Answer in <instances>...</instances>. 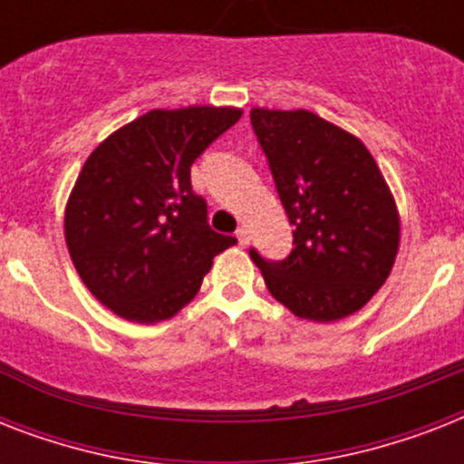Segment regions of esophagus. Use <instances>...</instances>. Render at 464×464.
I'll return each instance as SVG.
<instances>
[{
	"instance_id": "34e87169",
	"label": "esophagus",
	"mask_w": 464,
	"mask_h": 464,
	"mask_svg": "<svg viewBox=\"0 0 464 464\" xmlns=\"http://www.w3.org/2000/svg\"><path fill=\"white\" fill-rule=\"evenodd\" d=\"M236 238H238L240 246H246V243H247V228H246V226H240L238 231H236Z\"/></svg>"
}]
</instances>
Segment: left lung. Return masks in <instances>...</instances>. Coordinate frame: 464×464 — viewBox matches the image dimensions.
<instances>
[{"label":"left lung","mask_w":464,"mask_h":464,"mask_svg":"<svg viewBox=\"0 0 464 464\" xmlns=\"http://www.w3.org/2000/svg\"><path fill=\"white\" fill-rule=\"evenodd\" d=\"M250 122L294 250L267 262L250 250L269 294L296 317L334 323L375 296L400 247V211L363 141L310 111L253 108Z\"/></svg>","instance_id":"8db88e82"}]
</instances>
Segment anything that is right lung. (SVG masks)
I'll list each match as a JSON object with an SVG mask.
<instances>
[{
    "label": "right lung",
    "mask_w": 464,
    "mask_h": 464,
    "mask_svg": "<svg viewBox=\"0 0 464 464\" xmlns=\"http://www.w3.org/2000/svg\"><path fill=\"white\" fill-rule=\"evenodd\" d=\"M240 108L149 111L98 144L64 209L76 272L115 315L154 324L197 296L233 236L207 224L189 166L240 120Z\"/></svg>",
    "instance_id": "add662e5"
}]
</instances>
